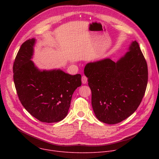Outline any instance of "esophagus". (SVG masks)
<instances>
[{
	"label": "esophagus",
	"instance_id": "34e87169",
	"mask_svg": "<svg viewBox=\"0 0 159 159\" xmlns=\"http://www.w3.org/2000/svg\"><path fill=\"white\" fill-rule=\"evenodd\" d=\"M88 82V78L85 76V75H83L82 77V82L83 84H86Z\"/></svg>",
	"mask_w": 159,
	"mask_h": 159
}]
</instances>
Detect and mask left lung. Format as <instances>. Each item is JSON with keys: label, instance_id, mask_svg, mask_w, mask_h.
Instances as JSON below:
<instances>
[{"label": "left lung", "instance_id": "8db88e82", "mask_svg": "<svg viewBox=\"0 0 159 159\" xmlns=\"http://www.w3.org/2000/svg\"><path fill=\"white\" fill-rule=\"evenodd\" d=\"M116 62L110 58L89 62L84 68L96 117L114 124L134 113L145 94L148 65L137 41Z\"/></svg>", "mask_w": 159, "mask_h": 159}]
</instances>
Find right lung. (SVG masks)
I'll list each match as a JSON object with an SVG mask.
<instances>
[{"label":"right lung","mask_w":159,"mask_h":159,"mask_svg":"<svg viewBox=\"0 0 159 159\" xmlns=\"http://www.w3.org/2000/svg\"><path fill=\"white\" fill-rule=\"evenodd\" d=\"M35 43V39L25 41L15 57L13 71L16 93L35 118L43 122H59L68 115L73 93L82 84L81 75L38 70L30 60Z\"/></svg>","instance_id":"1"}]
</instances>
